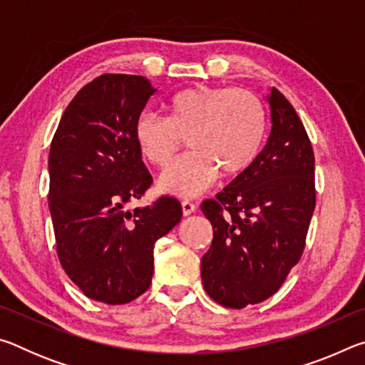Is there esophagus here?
Segmentation results:
<instances>
[{
	"mask_svg": "<svg viewBox=\"0 0 365 365\" xmlns=\"http://www.w3.org/2000/svg\"><path fill=\"white\" fill-rule=\"evenodd\" d=\"M195 211H196L195 202H191L190 200H183L182 201V212H183V215H190V214H193Z\"/></svg>",
	"mask_w": 365,
	"mask_h": 365,
	"instance_id": "obj_1",
	"label": "esophagus"
}]
</instances>
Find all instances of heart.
<instances>
[{"label": "heart", "instance_id": "b5f03b06", "mask_svg": "<svg viewBox=\"0 0 365 365\" xmlns=\"http://www.w3.org/2000/svg\"><path fill=\"white\" fill-rule=\"evenodd\" d=\"M265 128L264 104L252 91L193 86L170 98L168 117L138 115L133 137L141 156L156 168H165L187 138L191 151L164 170L158 188L196 196L211 188L220 172L237 177L250 169L261 151Z\"/></svg>", "mask_w": 365, "mask_h": 365}]
</instances>
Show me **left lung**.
<instances>
[{"instance_id":"obj_1","label":"left lung","mask_w":365,"mask_h":365,"mask_svg":"<svg viewBox=\"0 0 365 365\" xmlns=\"http://www.w3.org/2000/svg\"><path fill=\"white\" fill-rule=\"evenodd\" d=\"M270 135L255 163L201 211L214 238L201 259L202 287L242 309L274 294L298 264L316 207L314 153L306 128L277 88L267 95Z\"/></svg>"}]
</instances>
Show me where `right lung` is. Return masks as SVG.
Returning a JSON list of instances; mask_svg holds the SVG:
<instances>
[{
  "instance_id": "add662e5",
  "label": "right lung",
  "mask_w": 365,
  "mask_h": 365,
  "mask_svg": "<svg viewBox=\"0 0 365 365\" xmlns=\"http://www.w3.org/2000/svg\"><path fill=\"white\" fill-rule=\"evenodd\" d=\"M156 91L141 76L95 78L66 108L49 150L61 265L85 296L106 304H127L150 288L154 243L182 219L170 196L127 209L153 182L133 127Z\"/></svg>"
}]
</instances>
